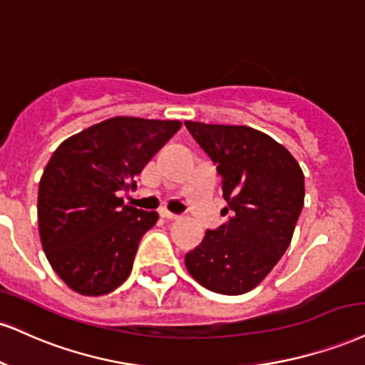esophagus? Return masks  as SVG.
<instances>
[{
  "label": "esophagus",
  "mask_w": 365,
  "mask_h": 365,
  "mask_svg": "<svg viewBox=\"0 0 365 365\" xmlns=\"http://www.w3.org/2000/svg\"><path fill=\"white\" fill-rule=\"evenodd\" d=\"M160 216H161V217H165V219H178V217H180L178 214L170 212L168 209H161V210H160Z\"/></svg>",
  "instance_id": "obj_1"
}]
</instances>
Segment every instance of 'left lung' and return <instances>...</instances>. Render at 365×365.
Returning a JSON list of instances; mask_svg holds the SVG:
<instances>
[{
  "mask_svg": "<svg viewBox=\"0 0 365 365\" xmlns=\"http://www.w3.org/2000/svg\"><path fill=\"white\" fill-rule=\"evenodd\" d=\"M185 125L217 166L231 212L185 255L187 270L209 291L245 294L269 275L291 243L304 205V175L287 149L252 127Z\"/></svg>",
  "mask_w": 365,
  "mask_h": 365,
  "instance_id": "1",
  "label": "left lung"
}]
</instances>
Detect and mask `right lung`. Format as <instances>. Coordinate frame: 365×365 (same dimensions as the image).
Listing matches in <instances>:
<instances>
[{
	"label": "right lung",
	"mask_w": 365,
	"mask_h": 365,
	"mask_svg": "<svg viewBox=\"0 0 365 365\" xmlns=\"http://www.w3.org/2000/svg\"><path fill=\"white\" fill-rule=\"evenodd\" d=\"M178 120L113 117L66 139L38 183V232L52 269L85 296L112 292L133 270L155 210L125 205L135 175L180 129Z\"/></svg>",
	"instance_id": "right-lung-1"
}]
</instances>
